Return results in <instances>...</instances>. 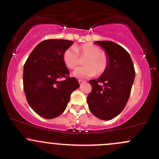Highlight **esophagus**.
I'll return each instance as SVG.
<instances>
[{
  "mask_svg": "<svg viewBox=\"0 0 159 159\" xmlns=\"http://www.w3.org/2000/svg\"><path fill=\"white\" fill-rule=\"evenodd\" d=\"M78 82H79L80 84H82L84 83L85 81H84V80H78Z\"/></svg>",
  "mask_w": 159,
  "mask_h": 159,
  "instance_id": "esophagus-1",
  "label": "esophagus"
}]
</instances>
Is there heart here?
<instances>
[{
    "mask_svg": "<svg viewBox=\"0 0 159 159\" xmlns=\"http://www.w3.org/2000/svg\"><path fill=\"white\" fill-rule=\"evenodd\" d=\"M80 58L83 60L84 66L76 69L73 76L78 78H88L94 75H101L107 69L109 58L108 54L93 43H87L66 49L62 54V60L66 67L75 69L80 63Z\"/></svg>",
    "mask_w": 159,
    "mask_h": 159,
    "instance_id": "b5f03b06",
    "label": "heart"
}]
</instances>
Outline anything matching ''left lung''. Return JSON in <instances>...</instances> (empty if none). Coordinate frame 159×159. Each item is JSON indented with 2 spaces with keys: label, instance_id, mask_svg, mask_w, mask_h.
Returning a JSON list of instances; mask_svg holds the SVG:
<instances>
[{
  "label": "left lung",
  "instance_id": "left-lung-1",
  "mask_svg": "<svg viewBox=\"0 0 159 159\" xmlns=\"http://www.w3.org/2000/svg\"><path fill=\"white\" fill-rule=\"evenodd\" d=\"M106 50L109 58L107 69L98 79L90 80L92 90L87 102L93 116L110 120L126 106L135 77L133 62L121 46L109 41H95Z\"/></svg>",
  "mask_w": 159,
  "mask_h": 159
}]
</instances>
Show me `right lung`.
Masks as SVG:
<instances>
[{
  "instance_id": "obj_1",
  "label": "right lung",
  "mask_w": 159,
  "mask_h": 159,
  "mask_svg": "<svg viewBox=\"0 0 159 159\" xmlns=\"http://www.w3.org/2000/svg\"><path fill=\"white\" fill-rule=\"evenodd\" d=\"M73 43L63 39L44 40L28 57L23 69V88L28 103L38 115L51 119L60 116L79 88L62 60V54ZM64 77L63 81L58 79Z\"/></svg>"
}]
</instances>
